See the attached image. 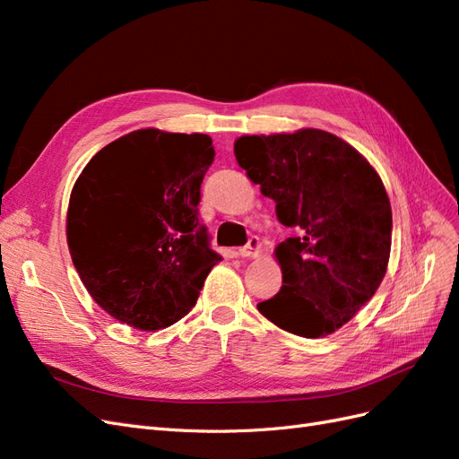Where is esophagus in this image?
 Here are the masks:
<instances>
[{"instance_id": "obj_1", "label": "esophagus", "mask_w": 459, "mask_h": 459, "mask_svg": "<svg viewBox=\"0 0 459 459\" xmlns=\"http://www.w3.org/2000/svg\"><path fill=\"white\" fill-rule=\"evenodd\" d=\"M241 256L245 258H251V256H256L260 253V239L256 238V235H253V238H248L247 245L241 248Z\"/></svg>"}]
</instances>
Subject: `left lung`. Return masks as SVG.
Wrapping results in <instances>:
<instances>
[{
    "mask_svg": "<svg viewBox=\"0 0 459 459\" xmlns=\"http://www.w3.org/2000/svg\"><path fill=\"white\" fill-rule=\"evenodd\" d=\"M235 159L277 220L297 231L277 245L283 285L258 312L293 335L342 327L381 285L391 256L393 212L373 166L341 137L307 128L243 135Z\"/></svg>",
    "mask_w": 459,
    "mask_h": 459,
    "instance_id": "obj_1",
    "label": "left lung"
}]
</instances>
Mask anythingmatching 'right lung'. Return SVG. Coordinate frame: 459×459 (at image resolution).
Returning <instances> with one entry per match:
<instances>
[{
  "mask_svg": "<svg viewBox=\"0 0 459 459\" xmlns=\"http://www.w3.org/2000/svg\"><path fill=\"white\" fill-rule=\"evenodd\" d=\"M212 160L204 134L147 128L103 147L76 179L68 251L88 293L118 322L157 331L195 307L221 260L197 206Z\"/></svg>",
  "mask_w": 459,
  "mask_h": 459,
  "instance_id": "obj_1",
  "label": "right lung"
}]
</instances>
